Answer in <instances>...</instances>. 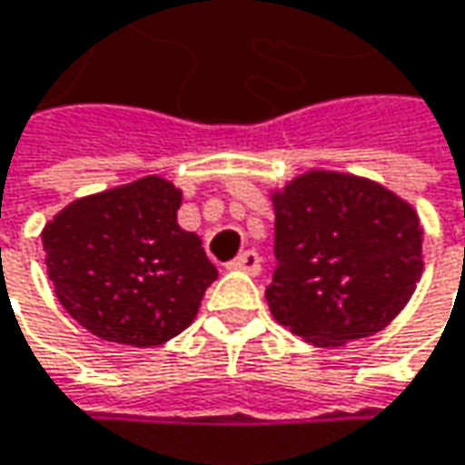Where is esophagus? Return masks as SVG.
<instances>
[{
	"instance_id": "obj_1",
	"label": "esophagus",
	"mask_w": 465,
	"mask_h": 465,
	"mask_svg": "<svg viewBox=\"0 0 465 465\" xmlns=\"http://www.w3.org/2000/svg\"><path fill=\"white\" fill-rule=\"evenodd\" d=\"M229 268L232 271H247V273H252V276H258L260 273V258L258 252H252V250H247V252H242L239 258L229 262Z\"/></svg>"
}]
</instances>
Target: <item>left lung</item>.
<instances>
[{
	"instance_id": "8db88e82",
	"label": "left lung",
	"mask_w": 465,
	"mask_h": 465,
	"mask_svg": "<svg viewBox=\"0 0 465 465\" xmlns=\"http://www.w3.org/2000/svg\"><path fill=\"white\" fill-rule=\"evenodd\" d=\"M273 318L315 347L371 337L421 279L416 210L369 178L308 171L273 192Z\"/></svg>"
}]
</instances>
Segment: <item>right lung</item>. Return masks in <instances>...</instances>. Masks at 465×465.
<instances>
[{"mask_svg":"<svg viewBox=\"0 0 465 465\" xmlns=\"http://www.w3.org/2000/svg\"><path fill=\"white\" fill-rule=\"evenodd\" d=\"M181 189L144 176L60 210L42 232L60 305L107 341L154 347L181 334L218 279L203 239L178 226Z\"/></svg>","mask_w":465,"mask_h":465,"instance_id":"add662e5","label":"right lung"}]
</instances>
